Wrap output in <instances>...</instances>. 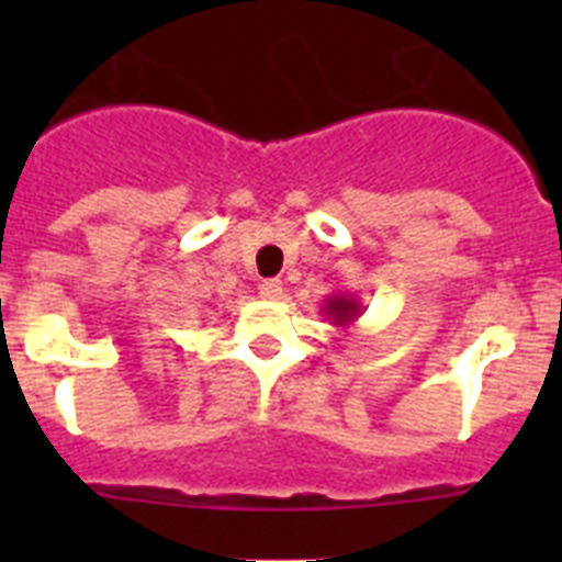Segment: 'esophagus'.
Instances as JSON below:
<instances>
[{
  "label": "esophagus",
  "instance_id": "1",
  "mask_svg": "<svg viewBox=\"0 0 562 562\" xmlns=\"http://www.w3.org/2000/svg\"><path fill=\"white\" fill-rule=\"evenodd\" d=\"M258 295L267 297V301L281 297V281H278V278H267V281H261V284H258Z\"/></svg>",
  "mask_w": 562,
  "mask_h": 562
}]
</instances>
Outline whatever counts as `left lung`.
Listing matches in <instances>:
<instances>
[{
    "label": "left lung",
    "mask_w": 562,
    "mask_h": 562,
    "mask_svg": "<svg viewBox=\"0 0 562 562\" xmlns=\"http://www.w3.org/2000/svg\"><path fill=\"white\" fill-rule=\"evenodd\" d=\"M321 312H324L326 321H331V326L349 329L366 310H362L360 297H355L351 292H331L324 301V306H321Z\"/></svg>",
    "instance_id": "1"
}]
</instances>
